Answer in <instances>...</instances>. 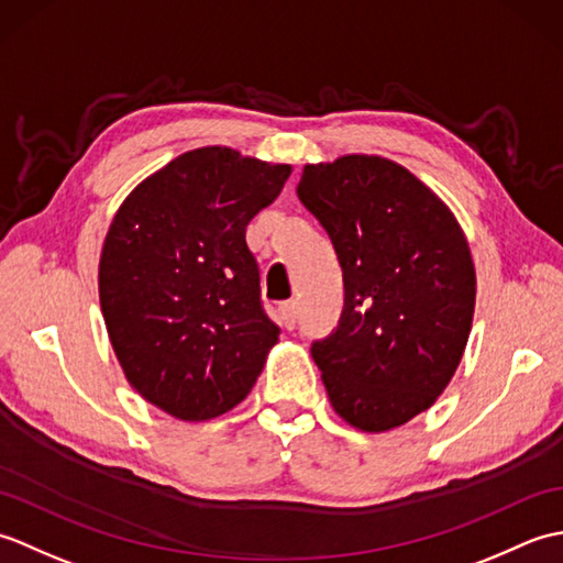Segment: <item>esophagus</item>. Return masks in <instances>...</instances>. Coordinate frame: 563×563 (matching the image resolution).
Here are the masks:
<instances>
[{
  "mask_svg": "<svg viewBox=\"0 0 563 563\" xmlns=\"http://www.w3.org/2000/svg\"><path fill=\"white\" fill-rule=\"evenodd\" d=\"M278 314H280V324H283L285 329H288V331L295 329V321H297V305H295V302L280 305Z\"/></svg>",
  "mask_w": 563,
  "mask_h": 563,
  "instance_id": "obj_1",
  "label": "esophagus"
}]
</instances>
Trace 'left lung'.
Returning <instances> with one entry per match:
<instances>
[{
  "label": "left lung",
  "instance_id": "left-lung-1",
  "mask_svg": "<svg viewBox=\"0 0 563 563\" xmlns=\"http://www.w3.org/2000/svg\"><path fill=\"white\" fill-rule=\"evenodd\" d=\"M297 196L343 268L339 329L312 345L329 401L363 433L428 411L470 341L476 271L452 210L379 154L305 164Z\"/></svg>",
  "mask_w": 563,
  "mask_h": 563
}]
</instances>
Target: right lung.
I'll return each instance as SVG.
<instances>
[{
    "instance_id": "1",
    "label": "right lung",
    "mask_w": 563,
    "mask_h": 563,
    "mask_svg": "<svg viewBox=\"0 0 563 563\" xmlns=\"http://www.w3.org/2000/svg\"><path fill=\"white\" fill-rule=\"evenodd\" d=\"M290 172L222 145L184 152L130 190L103 239L113 353L130 387L178 421L232 411L278 343L246 224Z\"/></svg>"
}]
</instances>
